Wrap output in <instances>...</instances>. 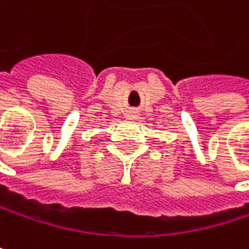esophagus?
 Here are the masks:
<instances>
[{"label":"esophagus","mask_w":249,"mask_h":249,"mask_svg":"<svg viewBox=\"0 0 249 249\" xmlns=\"http://www.w3.org/2000/svg\"><path fill=\"white\" fill-rule=\"evenodd\" d=\"M137 111L134 109V108H129V109H126V112H125V117L128 118V120H134V118H137Z\"/></svg>","instance_id":"1"}]
</instances>
